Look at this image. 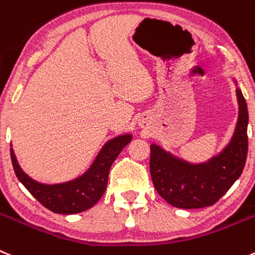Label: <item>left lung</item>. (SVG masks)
Masks as SVG:
<instances>
[{
	"instance_id": "obj_1",
	"label": "left lung",
	"mask_w": 255,
	"mask_h": 255,
	"mask_svg": "<svg viewBox=\"0 0 255 255\" xmlns=\"http://www.w3.org/2000/svg\"><path fill=\"white\" fill-rule=\"evenodd\" d=\"M239 116L229 144L204 163H190L151 144L149 171L156 191L180 209L211 206L242 175L248 154V107L237 89Z\"/></svg>"
}]
</instances>
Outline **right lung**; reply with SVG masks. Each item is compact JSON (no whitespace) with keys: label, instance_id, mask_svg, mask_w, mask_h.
<instances>
[{"label":"right lung","instance_id":"right-lung-1","mask_svg":"<svg viewBox=\"0 0 255 255\" xmlns=\"http://www.w3.org/2000/svg\"><path fill=\"white\" fill-rule=\"evenodd\" d=\"M130 141V134L118 135L108 141L84 175L64 184L45 185L28 177L21 170L12 148L11 161L21 184L42 206L56 214H78L94 206L103 196L112 163Z\"/></svg>","mask_w":255,"mask_h":255}]
</instances>
